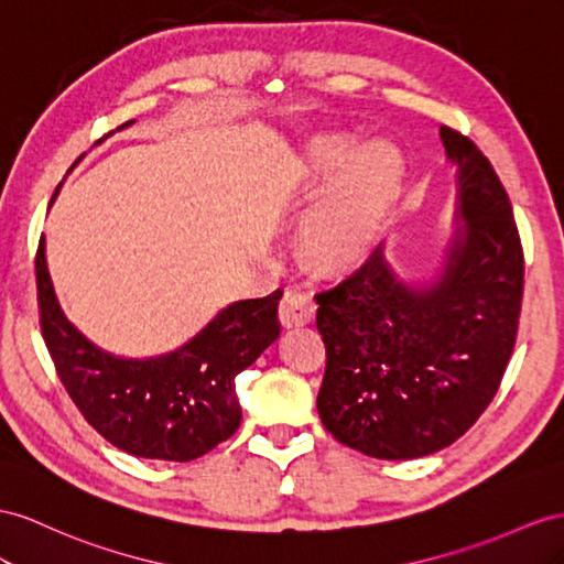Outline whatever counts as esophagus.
<instances>
[{
  "label": "esophagus",
  "mask_w": 564,
  "mask_h": 564,
  "mask_svg": "<svg viewBox=\"0 0 564 564\" xmlns=\"http://www.w3.org/2000/svg\"><path fill=\"white\" fill-rule=\"evenodd\" d=\"M314 297L305 291H297V288H288L281 305H279V316L283 326H305L314 319Z\"/></svg>",
  "instance_id": "1"
}]
</instances>
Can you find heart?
Instances as JSON below:
<instances>
[{
	"label": "heart",
	"instance_id": "heart-1",
	"mask_svg": "<svg viewBox=\"0 0 564 564\" xmlns=\"http://www.w3.org/2000/svg\"><path fill=\"white\" fill-rule=\"evenodd\" d=\"M348 140L322 135L312 140L307 166L314 181L334 178L305 224L310 252L326 264L352 262L371 250L391 214L400 185V159L381 140L345 154Z\"/></svg>",
	"mask_w": 564,
	"mask_h": 564
}]
</instances>
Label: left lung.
Listing matches in <instances>:
<instances>
[{"instance_id":"8db88e82","label":"left lung","mask_w":564,"mask_h":564,"mask_svg":"<svg viewBox=\"0 0 564 564\" xmlns=\"http://www.w3.org/2000/svg\"><path fill=\"white\" fill-rule=\"evenodd\" d=\"M459 166L457 236L429 291H408L377 248L314 295L326 345L316 408L343 445L379 459L424 457L455 443L498 393L514 350L524 250L494 164L451 126Z\"/></svg>"}]
</instances>
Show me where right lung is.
I'll return each instance as SVG.
<instances>
[{"label":"right lung","instance_id":"obj_1","mask_svg":"<svg viewBox=\"0 0 564 564\" xmlns=\"http://www.w3.org/2000/svg\"><path fill=\"white\" fill-rule=\"evenodd\" d=\"M35 281L40 328L54 369L99 436L135 457L191 462L238 431L236 377L279 338L281 288L226 307L181 350L138 362L97 350L68 324L42 240Z\"/></svg>","mask_w":564,"mask_h":564}]
</instances>
